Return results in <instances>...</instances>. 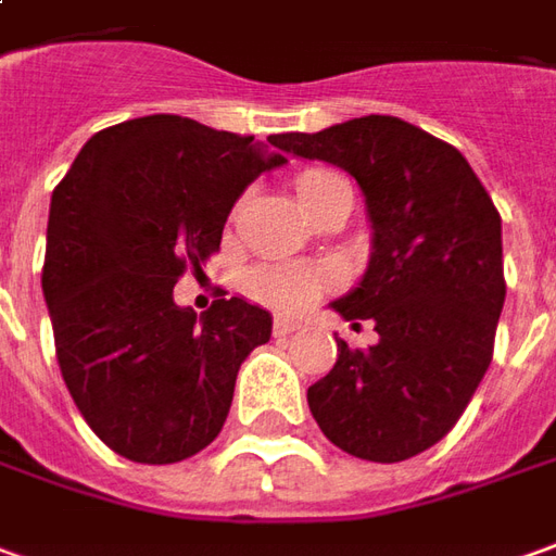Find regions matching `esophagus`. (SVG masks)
Returning <instances> with one entry per match:
<instances>
[{"instance_id":"obj_1","label":"esophagus","mask_w":556,"mask_h":556,"mask_svg":"<svg viewBox=\"0 0 556 556\" xmlns=\"http://www.w3.org/2000/svg\"><path fill=\"white\" fill-rule=\"evenodd\" d=\"M296 329H300V324H296V320H290V317H275V320H271V332H275L278 339H281V336H290V332H296Z\"/></svg>"}]
</instances>
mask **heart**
I'll return each instance as SVG.
<instances>
[{"label": "heart", "mask_w": 556, "mask_h": 556, "mask_svg": "<svg viewBox=\"0 0 556 556\" xmlns=\"http://www.w3.org/2000/svg\"><path fill=\"white\" fill-rule=\"evenodd\" d=\"M332 181H339V175L324 172V168L300 172L296 175V197H300L302 208ZM332 285H336V271L324 269V266L266 263V266H256L248 275V296L260 302V305H266V308L293 315V312H302L305 305H312Z\"/></svg>", "instance_id": "b5f03b06"}]
</instances>
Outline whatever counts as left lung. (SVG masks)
<instances>
[{
  "instance_id": "1",
  "label": "left lung",
  "mask_w": 556,
  "mask_h": 556,
  "mask_svg": "<svg viewBox=\"0 0 556 556\" xmlns=\"http://www.w3.org/2000/svg\"><path fill=\"white\" fill-rule=\"evenodd\" d=\"M271 144L357 178L372 260L332 308L372 320L378 344L348 348L308 388V408L351 457L400 463L442 442L493 359L505 302L503 220L466 156L390 114L354 117Z\"/></svg>"
}]
</instances>
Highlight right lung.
Masks as SVG:
<instances>
[{
    "label": "right lung",
    "instance_id": "1",
    "mask_svg": "<svg viewBox=\"0 0 556 556\" xmlns=\"http://www.w3.org/2000/svg\"><path fill=\"white\" fill-rule=\"evenodd\" d=\"M285 163L254 136L178 114L99 129L53 187L41 290L56 363L90 430L132 463L212 445L236 375L271 336L260 305H175L184 271L220 251L241 190Z\"/></svg>",
    "mask_w": 556,
    "mask_h": 556
}]
</instances>
